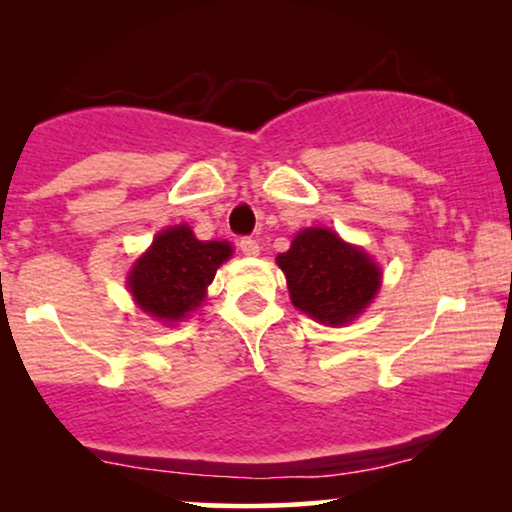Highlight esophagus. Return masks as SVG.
Here are the masks:
<instances>
[{
    "label": "esophagus",
    "instance_id": "1",
    "mask_svg": "<svg viewBox=\"0 0 512 512\" xmlns=\"http://www.w3.org/2000/svg\"><path fill=\"white\" fill-rule=\"evenodd\" d=\"M240 249L244 256H258V251H261V247H258V240H254V237H242Z\"/></svg>",
    "mask_w": 512,
    "mask_h": 512
}]
</instances>
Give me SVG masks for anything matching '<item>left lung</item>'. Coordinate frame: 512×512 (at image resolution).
Here are the masks:
<instances>
[{"label": "left lung", "instance_id": "left-lung-1", "mask_svg": "<svg viewBox=\"0 0 512 512\" xmlns=\"http://www.w3.org/2000/svg\"><path fill=\"white\" fill-rule=\"evenodd\" d=\"M277 263L289 282L291 303L321 324L352 321L380 286L377 265L326 228L298 233Z\"/></svg>", "mask_w": 512, "mask_h": 512}]
</instances>
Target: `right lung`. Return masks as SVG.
<instances>
[{
    "mask_svg": "<svg viewBox=\"0 0 512 512\" xmlns=\"http://www.w3.org/2000/svg\"><path fill=\"white\" fill-rule=\"evenodd\" d=\"M230 254V244L195 240L188 226L163 230L132 268L130 291L151 317L177 321L202 303L216 268Z\"/></svg>",
    "mask_w": 512,
    "mask_h": 512,
    "instance_id": "1",
    "label": "right lung"
}]
</instances>
